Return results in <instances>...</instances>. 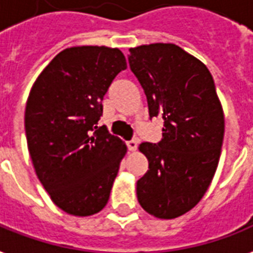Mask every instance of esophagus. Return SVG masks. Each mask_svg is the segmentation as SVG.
Segmentation results:
<instances>
[{"label":"esophagus","instance_id":"34e87169","mask_svg":"<svg viewBox=\"0 0 253 253\" xmlns=\"http://www.w3.org/2000/svg\"><path fill=\"white\" fill-rule=\"evenodd\" d=\"M127 147H128V151H132V152H134V151L136 150V147H138V140H136V139L128 140V142H127Z\"/></svg>","mask_w":253,"mask_h":253}]
</instances>
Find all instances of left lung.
I'll return each instance as SVG.
<instances>
[{
  "label": "left lung",
  "instance_id": "8db88e82",
  "mask_svg": "<svg viewBox=\"0 0 253 253\" xmlns=\"http://www.w3.org/2000/svg\"><path fill=\"white\" fill-rule=\"evenodd\" d=\"M131 71L144 89L150 117L164 121L158 144L139 151L150 169L136 182L140 206L174 219L196 206L211 184L224 136V114L208 67L173 44L130 48Z\"/></svg>",
  "mask_w": 253,
  "mask_h": 253
}]
</instances>
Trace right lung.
Returning <instances> with one entry per match:
<instances>
[{"label":"right lung","instance_id":"right-lung-1","mask_svg":"<svg viewBox=\"0 0 253 253\" xmlns=\"http://www.w3.org/2000/svg\"><path fill=\"white\" fill-rule=\"evenodd\" d=\"M126 68L118 48L69 47L30 90L25 128L31 162L53 204L67 214L93 215L109 201L127 146L97 125L107 87Z\"/></svg>","mask_w":253,"mask_h":253}]
</instances>
